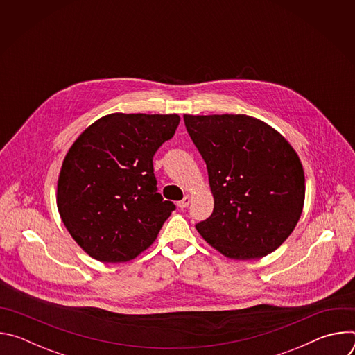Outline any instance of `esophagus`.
<instances>
[{
    "label": "esophagus",
    "mask_w": 355,
    "mask_h": 355,
    "mask_svg": "<svg viewBox=\"0 0 355 355\" xmlns=\"http://www.w3.org/2000/svg\"><path fill=\"white\" fill-rule=\"evenodd\" d=\"M189 202H191V196H189V195H187V196H184V199H182V200L177 202V205H178V208L184 209V208H187V207L189 205Z\"/></svg>",
    "instance_id": "obj_1"
}]
</instances>
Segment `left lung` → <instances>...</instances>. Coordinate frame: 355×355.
I'll list each match as a JSON object with an SVG mask.
<instances>
[{
	"label": "left lung",
	"instance_id": "obj_1",
	"mask_svg": "<svg viewBox=\"0 0 355 355\" xmlns=\"http://www.w3.org/2000/svg\"><path fill=\"white\" fill-rule=\"evenodd\" d=\"M207 163L212 215L195 227L230 260L268 256L293 232L305 204V173L289 141L248 115H184Z\"/></svg>",
	"mask_w": 355,
	"mask_h": 355
}]
</instances>
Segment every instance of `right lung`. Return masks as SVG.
<instances>
[{
	"label": "right lung",
	"mask_w": 355,
	"mask_h": 355,
	"mask_svg": "<svg viewBox=\"0 0 355 355\" xmlns=\"http://www.w3.org/2000/svg\"><path fill=\"white\" fill-rule=\"evenodd\" d=\"M180 121L177 114L115 112L91 123L69 148L58 209L89 257L126 263L157 239L175 205L157 192L153 156Z\"/></svg>",
	"instance_id": "right-lung-1"
}]
</instances>
